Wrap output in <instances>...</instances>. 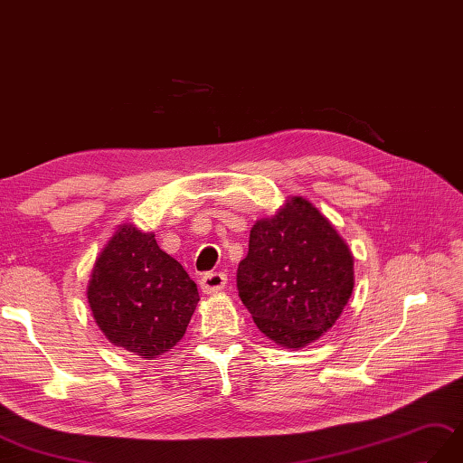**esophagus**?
<instances>
[{
    "label": "esophagus",
    "mask_w": 463,
    "mask_h": 463,
    "mask_svg": "<svg viewBox=\"0 0 463 463\" xmlns=\"http://www.w3.org/2000/svg\"><path fill=\"white\" fill-rule=\"evenodd\" d=\"M227 284V274L222 272H207L201 278V289L205 294H217Z\"/></svg>",
    "instance_id": "obj_1"
}]
</instances>
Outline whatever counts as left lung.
<instances>
[{
  "instance_id": "left-lung-1",
  "label": "left lung",
  "mask_w": 463,
  "mask_h": 463,
  "mask_svg": "<svg viewBox=\"0 0 463 463\" xmlns=\"http://www.w3.org/2000/svg\"><path fill=\"white\" fill-rule=\"evenodd\" d=\"M353 286L349 246L304 197L254 222L236 272L256 327L288 349L306 347L335 326Z\"/></svg>"
}]
</instances>
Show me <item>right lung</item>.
<instances>
[{
    "instance_id": "add662e5",
    "label": "right lung",
    "mask_w": 463,
    "mask_h": 463,
    "mask_svg": "<svg viewBox=\"0 0 463 463\" xmlns=\"http://www.w3.org/2000/svg\"><path fill=\"white\" fill-rule=\"evenodd\" d=\"M86 296L106 339L142 359L177 345L199 302L185 268L134 224H120L96 258Z\"/></svg>"
}]
</instances>
